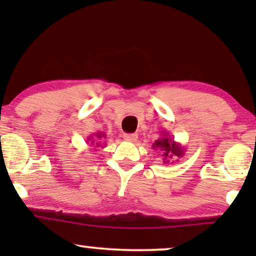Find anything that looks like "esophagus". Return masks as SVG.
<instances>
[{
	"label": "esophagus",
	"instance_id": "obj_1",
	"mask_svg": "<svg viewBox=\"0 0 256 256\" xmlns=\"http://www.w3.org/2000/svg\"><path fill=\"white\" fill-rule=\"evenodd\" d=\"M138 134H124V138L128 142H135L136 140H138Z\"/></svg>",
	"mask_w": 256,
	"mask_h": 256
}]
</instances>
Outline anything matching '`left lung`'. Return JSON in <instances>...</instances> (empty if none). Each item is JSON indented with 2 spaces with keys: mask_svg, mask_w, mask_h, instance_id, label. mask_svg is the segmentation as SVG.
<instances>
[{
  "mask_svg": "<svg viewBox=\"0 0 256 256\" xmlns=\"http://www.w3.org/2000/svg\"><path fill=\"white\" fill-rule=\"evenodd\" d=\"M160 132H162V135H160V138H157L155 143H154L152 149L160 150V152H162L163 162L166 164L169 163L171 158L176 160V162H178L177 158H180V157L184 156L185 148L180 144V143L174 141L168 132L163 130Z\"/></svg>",
  "mask_w": 256,
  "mask_h": 256,
  "instance_id": "8db88e82",
  "label": "left lung"
}]
</instances>
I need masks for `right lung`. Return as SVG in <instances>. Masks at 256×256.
<instances>
[{
  "label": "right lung",
  "instance_id": "right-lung-1",
  "mask_svg": "<svg viewBox=\"0 0 256 256\" xmlns=\"http://www.w3.org/2000/svg\"><path fill=\"white\" fill-rule=\"evenodd\" d=\"M96 136V138L94 139L92 138V136ZM102 138H106V134H104V132H96V134H93V135H90V136H88V138H87V143H90V144H92L93 146H96H96H101V148H104L102 146H101V143L99 142V140H102Z\"/></svg>",
  "mask_w": 256,
  "mask_h": 256
}]
</instances>
